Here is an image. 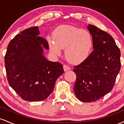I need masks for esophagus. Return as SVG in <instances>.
<instances>
[{
  "instance_id": "1",
  "label": "esophagus",
  "mask_w": 124,
  "mask_h": 124,
  "mask_svg": "<svg viewBox=\"0 0 124 124\" xmlns=\"http://www.w3.org/2000/svg\"><path fill=\"white\" fill-rule=\"evenodd\" d=\"M63 70L64 71H67V70H69L70 69V68L69 67V66H68V65H63Z\"/></svg>"
}]
</instances>
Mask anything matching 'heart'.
<instances>
[{"label": "heart", "instance_id": "b5f03b06", "mask_svg": "<svg viewBox=\"0 0 124 124\" xmlns=\"http://www.w3.org/2000/svg\"><path fill=\"white\" fill-rule=\"evenodd\" d=\"M52 37L53 39L48 38L51 52L59 55L61 49L65 48V57L71 63H79L85 61L93 47V38L89 31L72 25H62L56 28Z\"/></svg>", "mask_w": 124, "mask_h": 124}]
</instances>
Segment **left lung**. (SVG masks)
Here are the masks:
<instances>
[{"mask_svg": "<svg viewBox=\"0 0 124 124\" xmlns=\"http://www.w3.org/2000/svg\"><path fill=\"white\" fill-rule=\"evenodd\" d=\"M93 41V51L74 66L76 75L74 92L82 102L100 99L112 89L121 69V52L113 38L93 25L87 27Z\"/></svg>", "mask_w": 124, "mask_h": 124, "instance_id": "1", "label": "left lung"}]
</instances>
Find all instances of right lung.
<instances>
[{
	"label": "right lung",
	"instance_id": "right-lung-1",
	"mask_svg": "<svg viewBox=\"0 0 124 124\" xmlns=\"http://www.w3.org/2000/svg\"><path fill=\"white\" fill-rule=\"evenodd\" d=\"M39 34L37 26L22 31L8 44L5 56L8 84L28 101L47 99L64 72L61 63L48 61L44 56V49H49V45Z\"/></svg>",
	"mask_w": 124,
	"mask_h": 124
}]
</instances>
